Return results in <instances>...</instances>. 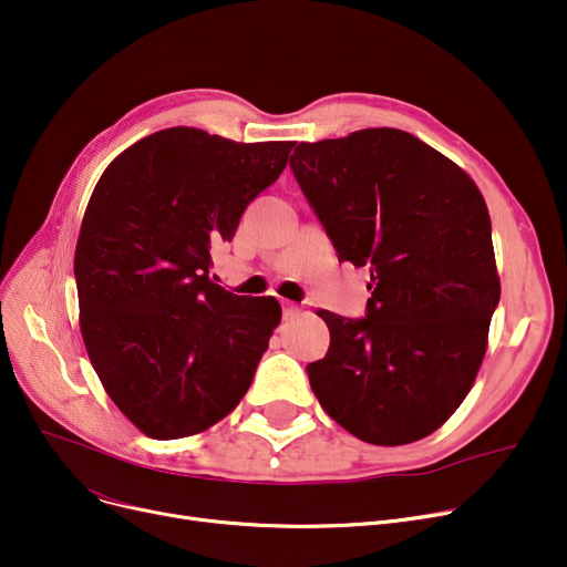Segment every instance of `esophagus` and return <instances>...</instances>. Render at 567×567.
<instances>
[{
  "mask_svg": "<svg viewBox=\"0 0 567 567\" xmlns=\"http://www.w3.org/2000/svg\"><path fill=\"white\" fill-rule=\"evenodd\" d=\"M282 315H285V319H293L301 315V308L291 301H282Z\"/></svg>",
  "mask_w": 567,
  "mask_h": 567,
  "instance_id": "34e87169",
  "label": "esophagus"
}]
</instances>
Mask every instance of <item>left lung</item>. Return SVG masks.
<instances>
[{
    "label": "left lung",
    "mask_w": 567,
    "mask_h": 567,
    "mask_svg": "<svg viewBox=\"0 0 567 567\" xmlns=\"http://www.w3.org/2000/svg\"><path fill=\"white\" fill-rule=\"evenodd\" d=\"M289 165L338 259L372 280L365 319L317 312L331 331L308 365L319 404L374 445L430 436L468 395L501 296L483 193L398 128L301 142Z\"/></svg>",
    "instance_id": "obj_1"
}]
</instances>
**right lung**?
<instances>
[{
	"label": "right lung",
	"instance_id": "right-lung-1",
	"mask_svg": "<svg viewBox=\"0 0 567 567\" xmlns=\"http://www.w3.org/2000/svg\"><path fill=\"white\" fill-rule=\"evenodd\" d=\"M291 146L165 128L118 154L89 197L75 246L80 331L105 393L142 434H199L250 389L282 308L225 291L208 266Z\"/></svg>",
	"mask_w": 567,
	"mask_h": 567
}]
</instances>
